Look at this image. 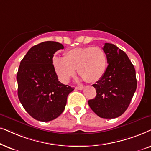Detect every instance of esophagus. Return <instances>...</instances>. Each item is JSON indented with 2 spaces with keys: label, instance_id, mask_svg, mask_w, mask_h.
Wrapping results in <instances>:
<instances>
[{
  "label": "esophagus",
  "instance_id": "1",
  "mask_svg": "<svg viewBox=\"0 0 151 151\" xmlns=\"http://www.w3.org/2000/svg\"><path fill=\"white\" fill-rule=\"evenodd\" d=\"M75 89L81 90L83 89V86H78V87H76V88H75Z\"/></svg>",
  "mask_w": 151,
  "mask_h": 151
}]
</instances>
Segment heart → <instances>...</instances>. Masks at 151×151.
I'll use <instances>...</instances> for the list:
<instances>
[{"label": "heart", "mask_w": 151, "mask_h": 151, "mask_svg": "<svg viewBox=\"0 0 151 151\" xmlns=\"http://www.w3.org/2000/svg\"><path fill=\"white\" fill-rule=\"evenodd\" d=\"M107 56L99 47H77L68 50L63 59L55 57L53 66L60 81L68 83L75 73L88 83L101 79L107 67Z\"/></svg>", "instance_id": "1"}]
</instances>
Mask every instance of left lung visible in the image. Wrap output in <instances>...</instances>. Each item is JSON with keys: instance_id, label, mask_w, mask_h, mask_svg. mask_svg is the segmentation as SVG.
Returning <instances> with one entry per match:
<instances>
[{"instance_id": "1", "label": "left lung", "mask_w": 151, "mask_h": 151, "mask_svg": "<svg viewBox=\"0 0 151 151\" xmlns=\"http://www.w3.org/2000/svg\"><path fill=\"white\" fill-rule=\"evenodd\" d=\"M103 50L108 65L101 79L92 85L96 95L88 104L100 117L114 119L121 116L131 101L137 88L136 73L127 55L116 45L106 43Z\"/></svg>"}]
</instances>
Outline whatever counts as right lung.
<instances>
[{
    "label": "right lung",
    "mask_w": 151,
    "mask_h": 151,
    "mask_svg": "<svg viewBox=\"0 0 151 151\" xmlns=\"http://www.w3.org/2000/svg\"><path fill=\"white\" fill-rule=\"evenodd\" d=\"M61 43L45 41L30 48L20 63L18 96L30 116L41 122L56 119L63 112L67 97L74 88L58 80L53 57Z\"/></svg>",
    "instance_id": "obj_1"
}]
</instances>
